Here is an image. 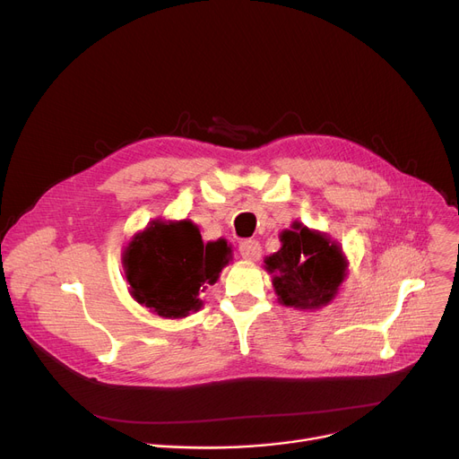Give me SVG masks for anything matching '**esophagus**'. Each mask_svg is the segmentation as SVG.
Returning a JSON list of instances; mask_svg holds the SVG:
<instances>
[{
    "label": "esophagus",
    "instance_id": "esophagus-1",
    "mask_svg": "<svg viewBox=\"0 0 459 459\" xmlns=\"http://www.w3.org/2000/svg\"><path fill=\"white\" fill-rule=\"evenodd\" d=\"M238 252H240L242 259L257 261L261 257V245L257 240H242L238 245Z\"/></svg>",
    "mask_w": 459,
    "mask_h": 459
}]
</instances>
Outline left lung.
<instances>
[{
	"mask_svg": "<svg viewBox=\"0 0 459 459\" xmlns=\"http://www.w3.org/2000/svg\"><path fill=\"white\" fill-rule=\"evenodd\" d=\"M281 248L264 257L278 302L294 309H320L339 292L348 274V261L330 235L294 221L280 233Z\"/></svg>",
	"mask_w": 459,
	"mask_h": 459,
	"instance_id": "1",
	"label": "left lung"
}]
</instances>
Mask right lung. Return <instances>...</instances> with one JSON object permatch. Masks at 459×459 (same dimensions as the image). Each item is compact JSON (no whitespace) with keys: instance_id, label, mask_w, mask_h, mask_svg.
I'll return each instance as SVG.
<instances>
[{"instance_id":"add662e5","label":"right lung","mask_w":459,"mask_h":459,"mask_svg":"<svg viewBox=\"0 0 459 459\" xmlns=\"http://www.w3.org/2000/svg\"><path fill=\"white\" fill-rule=\"evenodd\" d=\"M233 259L226 238L204 242L193 221H152L134 233L122 254L129 294L163 318L202 309V292Z\"/></svg>"}]
</instances>
